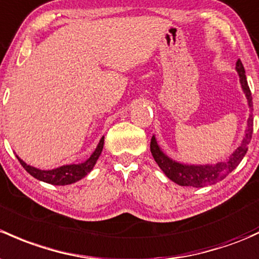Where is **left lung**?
I'll return each instance as SVG.
<instances>
[{
    "instance_id": "8db88e82",
    "label": "left lung",
    "mask_w": 259,
    "mask_h": 259,
    "mask_svg": "<svg viewBox=\"0 0 259 259\" xmlns=\"http://www.w3.org/2000/svg\"><path fill=\"white\" fill-rule=\"evenodd\" d=\"M236 69H237L239 78H241V84L243 92L246 93L247 99H248V105L251 108V114L248 118V126H247L246 135H244L243 141H242L241 146H238L237 150L233 152L230 156L227 161L219 162L216 165H182L179 162L172 161L168 159L167 156L160 150L159 145H157L155 138H151L150 143V151L154 156L155 161L159 165L165 172V175L168 179L172 180L174 182L180 185V186H192V187H203L207 185H213L216 182L221 181L228 175L232 172L236 167H237L239 162L246 155L247 150H248V144L251 143L252 134H253V104H252V94L249 91L248 83H247L246 73H244L243 64H242L241 59H237L236 62Z\"/></svg>"
}]
</instances>
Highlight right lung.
Here are the masks:
<instances>
[{
  "instance_id": "1",
  "label": "right lung",
  "mask_w": 259,
  "mask_h": 259,
  "mask_svg": "<svg viewBox=\"0 0 259 259\" xmlns=\"http://www.w3.org/2000/svg\"><path fill=\"white\" fill-rule=\"evenodd\" d=\"M103 145H104V138L100 139L99 144H98L95 151L92 154V156L89 157L87 161L81 162V164L77 165H65L61 166L58 168H54V170H39V168L32 167V166L27 165L26 162L22 161L20 157L17 156L20 164L23 166L24 170L32 175L37 180H40L43 182H47V184L52 185H58V186H64V185L73 184V182L79 181L80 179H83L84 176L88 175V172H91L92 168L94 167L95 162H97L98 157L102 154Z\"/></svg>"
}]
</instances>
